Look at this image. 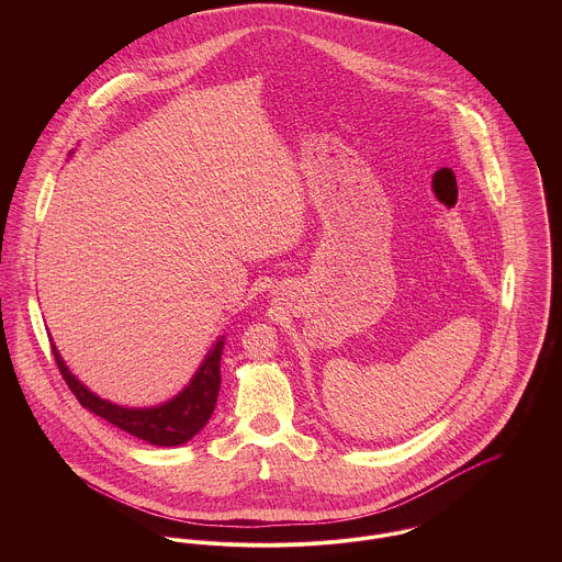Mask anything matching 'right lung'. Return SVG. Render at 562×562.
Listing matches in <instances>:
<instances>
[{
  "label": "right lung",
  "mask_w": 562,
  "mask_h": 562,
  "mask_svg": "<svg viewBox=\"0 0 562 562\" xmlns=\"http://www.w3.org/2000/svg\"><path fill=\"white\" fill-rule=\"evenodd\" d=\"M225 341L218 339L216 346L207 352L203 366L190 381V385L170 402L154 406V408H125L116 406L112 402L101 401L92 392H88L80 381L69 372L63 357L58 355L56 346L54 359L56 366L74 392V396L80 401L81 406L92 411L94 415L108 419L116 428L149 441L154 446H181L188 439H192L212 417L218 390H221V355H223Z\"/></svg>",
  "instance_id": "obj_1"
}]
</instances>
